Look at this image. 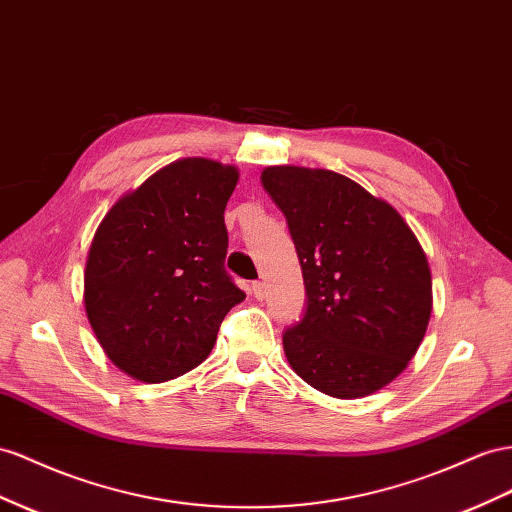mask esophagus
Segmentation results:
<instances>
[{
    "label": "esophagus",
    "instance_id": "esophagus-1",
    "mask_svg": "<svg viewBox=\"0 0 512 512\" xmlns=\"http://www.w3.org/2000/svg\"><path fill=\"white\" fill-rule=\"evenodd\" d=\"M252 293H254L256 299L265 297V284H262V282H252Z\"/></svg>",
    "mask_w": 512,
    "mask_h": 512
}]
</instances>
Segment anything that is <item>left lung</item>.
Listing matches in <instances>:
<instances>
[{"label":"left lung","mask_w":512,"mask_h":512,"mask_svg":"<svg viewBox=\"0 0 512 512\" xmlns=\"http://www.w3.org/2000/svg\"><path fill=\"white\" fill-rule=\"evenodd\" d=\"M260 181L286 217L308 297L303 319L284 329L288 364L336 398L381 390L416 355L431 319L416 234L342 174L275 165Z\"/></svg>","instance_id":"obj_1"}]
</instances>
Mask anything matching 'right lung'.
<instances>
[{"instance_id": "add662e5", "label": "right lung", "mask_w": 512, "mask_h": 512, "mask_svg": "<svg viewBox=\"0 0 512 512\" xmlns=\"http://www.w3.org/2000/svg\"><path fill=\"white\" fill-rule=\"evenodd\" d=\"M239 172L183 159L118 200L94 234L84 275L88 321L127 375L161 383L202 364L245 299L224 267L226 204Z\"/></svg>"}]
</instances>
